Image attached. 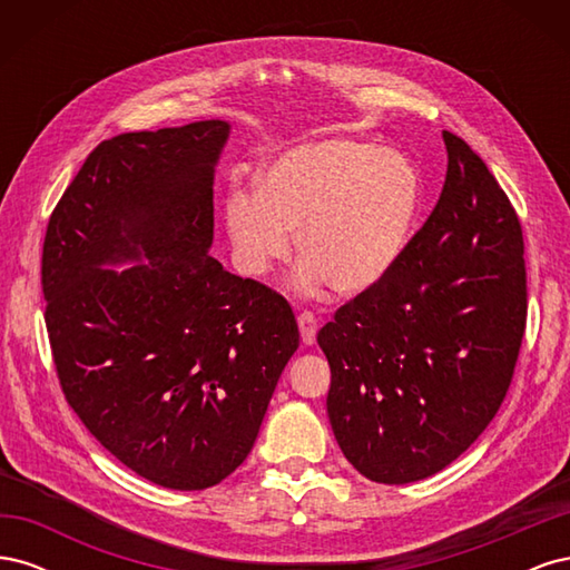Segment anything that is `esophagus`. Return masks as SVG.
<instances>
[{
  "label": "esophagus",
  "instance_id": "obj_1",
  "mask_svg": "<svg viewBox=\"0 0 570 570\" xmlns=\"http://www.w3.org/2000/svg\"><path fill=\"white\" fill-rule=\"evenodd\" d=\"M297 325H299V335H302V342L306 344V347H312V344L316 342V333H318V321L314 314H299L297 316Z\"/></svg>",
  "mask_w": 570,
  "mask_h": 570
}]
</instances>
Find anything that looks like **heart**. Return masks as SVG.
Wrapping results in <instances>:
<instances>
[{
  "instance_id": "heart-1",
  "label": "heart",
  "mask_w": 570,
  "mask_h": 570,
  "mask_svg": "<svg viewBox=\"0 0 570 570\" xmlns=\"http://www.w3.org/2000/svg\"><path fill=\"white\" fill-rule=\"evenodd\" d=\"M419 209L421 178L404 154L333 137L283 151L258 176L256 193L235 185L223 202V226L247 278H264L283 262L295 233L304 258L297 292L316 295L331 285L354 297L400 264Z\"/></svg>"
}]
</instances>
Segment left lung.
I'll return each instance as SVG.
<instances>
[{
  "label": "left lung",
  "instance_id": "left-lung-1",
  "mask_svg": "<svg viewBox=\"0 0 570 570\" xmlns=\"http://www.w3.org/2000/svg\"><path fill=\"white\" fill-rule=\"evenodd\" d=\"M442 137L433 214L387 278L318 333L335 440L385 485L435 475L469 450L504 402L525 333L519 216L485 161Z\"/></svg>",
  "mask_w": 570,
  "mask_h": 570
}]
</instances>
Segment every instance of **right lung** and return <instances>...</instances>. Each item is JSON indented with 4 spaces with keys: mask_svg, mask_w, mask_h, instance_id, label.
<instances>
[{
    "mask_svg": "<svg viewBox=\"0 0 570 570\" xmlns=\"http://www.w3.org/2000/svg\"><path fill=\"white\" fill-rule=\"evenodd\" d=\"M228 137L218 118L111 137L45 235V321L66 400L105 450L170 490L214 488L247 459L299 347L285 297L209 256Z\"/></svg>",
    "mask_w": 570,
    "mask_h": 570,
    "instance_id": "right-lung-1",
    "label": "right lung"
}]
</instances>
